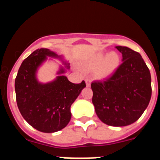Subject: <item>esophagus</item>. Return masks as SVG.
<instances>
[{
	"instance_id": "34e87169",
	"label": "esophagus",
	"mask_w": 160,
	"mask_h": 160,
	"mask_svg": "<svg viewBox=\"0 0 160 160\" xmlns=\"http://www.w3.org/2000/svg\"><path fill=\"white\" fill-rule=\"evenodd\" d=\"M86 83H87V87H90V84H91V80L90 78L86 79Z\"/></svg>"
}]
</instances>
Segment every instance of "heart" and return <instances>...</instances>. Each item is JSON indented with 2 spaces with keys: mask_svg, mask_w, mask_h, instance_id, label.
I'll return each instance as SVG.
<instances>
[{
  "mask_svg": "<svg viewBox=\"0 0 160 160\" xmlns=\"http://www.w3.org/2000/svg\"><path fill=\"white\" fill-rule=\"evenodd\" d=\"M119 56L116 53H111L108 56L103 53L96 54L87 64L90 68H97L103 63L100 73L102 76H107L114 71L119 65Z\"/></svg>",
  "mask_w": 160,
  "mask_h": 160,
  "instance_id": "b5f03b06",
  "label": "heart"
}]
</instances>
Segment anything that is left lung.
Instances as JSON below:
<instances>
[{"label": "left lung", "instance_id": "obj_1", "mask_svg": "<svg viewBox=\"0 0 160 160\" xmlns=\"http://www.w3.org/2000/svg\"><path fill=\"white\" fill-rule=\"evenodd\" d=\"M122 62L110 77L91 83L92 102L102 122L124 127L137 121L152 97V78L146 63L138 52L116 46Z\"/></svg>", "mask_w": 160, "mask_h": 160}]
</instances>
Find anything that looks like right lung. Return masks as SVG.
Returning <instances> with one entry per match:
<instances>
[{"instance_id": "add662e5", "label": "right lung", "mask_w": 160, "mask_h": 160, "mask_svg": "<svg viewBox=\"0 0 160 160\" xmlns=\"http://www.w3.org/2000/svg\"><path fill=\"white\" fill-rule=\"evenodd\" d=\"M46 56L58 57L48 49H36L23 61L15 79L18 109L32 128L42 132L53 133L66 128L71 118L72 103L86 87V82H70L66 76L41 84L37 81V69ZM64 73L61 70L59 73Z\"/></svg>"}]
</instances>
